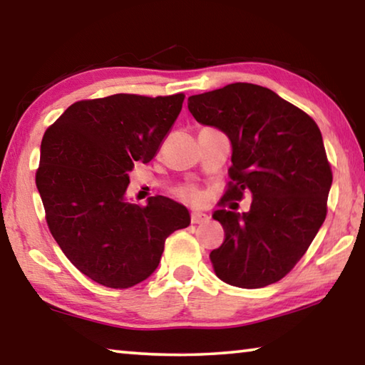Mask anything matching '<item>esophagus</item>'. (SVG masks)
<instances>
[{"label": "esophagus", "instance_id": "34e87169", "mask_svg": "<svg viewBox=\"0 0 365 365\" xmlns=\"http://www.w3.org/2000/svg\"><path fill=\"white\" fill-rule=\"evenodd\" d=\"M209 222V215L202 212H191V224H206Z\"/></svg>", "mask_w": 365, "mask_h": 365}]
</instances>
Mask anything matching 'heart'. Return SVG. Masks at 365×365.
Returning a JSON list of instances; mask_svg holds the SVG:
<instances>
[{
	"instance_id": "obj_1",
	"label": "heart",
	"mask_w": 365,
	"mask_h": 365,
	"mask_svg": "<svg viewBox=\"0 0 365 365\" xmlns=\"http://www.w3.org/2000/svg\"><path fill=\"white\" fill-rule=\"evenodd\" d=\"M178 196L188 202H200L202 200V191L196 187H183L178 191Z\"/></svg>"
}]
</instances>
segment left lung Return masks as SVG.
Masks as SVG:
<instances>
[{"label": "left lung", "instance_id": "left-lung-1", "mask_svg": "<svg viewBox=\"0 0 365 365\" xmlns=\"http://www.w3.org/2000/svg\"><path fill=\"white\" fill-rule=\"evenodd\" d=\"M188 109L232 143L224 200L252 196L248 212L212 214L225 230L224 243L209 255L215 275L240 288L282 280L327 215L331 169L317 123L275 91L242 82L190 96Z\"/></svg>", "mask_w": 365, "mask_h": 365}]
</instances>
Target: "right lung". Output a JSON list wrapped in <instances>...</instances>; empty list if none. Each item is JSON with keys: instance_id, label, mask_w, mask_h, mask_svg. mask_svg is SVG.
Masks as SVG:
<instances>
[{"instance_id": "1", "label": "right lung", "mask_w": 365, "mask_h": 365, "mask_svg": "<svg viewBox=\"0 0 365 365\" xmlns=\"http://www.w3.org/2000/svg\"><path fill=\"white\" fill-rule=\"evenodd\" d=\"M183 95H113L73 103L43 135L36 188L49 232L88 279L130 288L158 269L165 238L190 225L165 196L127 201L137 160L154 158L182 110Z\"/></svg>"}]
</instances>
